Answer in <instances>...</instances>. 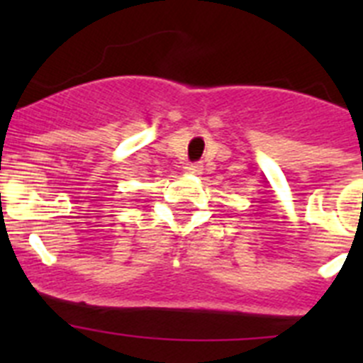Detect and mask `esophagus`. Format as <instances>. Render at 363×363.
I'll return each mask as SVG.
<instances>
[{
  "label": "esophagus",
  "instance_id": "1",
  "mask_svg": "<svg viewBox=\"0 0 363 363\" xmlns=\"http://www.w3.org/2000/svg\"><path fill=\"white\" fill-rule=\"evenodd\" d=\"M185 171L191 172V174H201V171H203V165H201V163H191V165L185 167Z\"/></svg>",
  "mask_w": 363,
  "mask_h": 363
}]
</instances>
